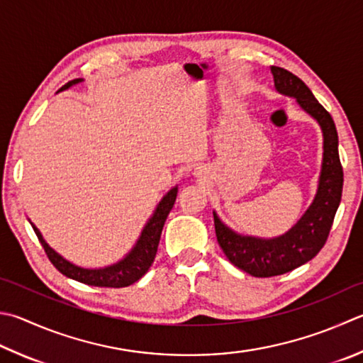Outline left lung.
<instances>
[{
	"label": "left lung",
	"mask_w": 363,
	"mask_h": 363,
	"mask_svg": "<svg viewBox=\"0 0 363 363\" xmlns=\"http://www.w3.org/2000/svg\"><path fill=\"white\" fill-rule=\"evenodd\" d=\"M272 74L277 90L296 98L300 107L316 118L323 128L324 158L316 197L300 221L284 235L272 240L242 237L225 228L216 213H213L216 238L225 257L230 264L257 278L283 275L311 261L329 238L343 193V167L338 155V134L330 113L319 104L310 88L297 75L278 66H272Z\"/></svg>",
	"instance_id": "left-lung-1"
}]
</instances>
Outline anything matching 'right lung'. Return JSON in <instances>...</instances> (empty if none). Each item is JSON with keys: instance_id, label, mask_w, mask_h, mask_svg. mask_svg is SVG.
Here are the masks:
<instances>
[{"instance_id": "obj_1", "label": "right lung", "mask_w": 363, "mask_h": 363, "mask_svg": "<svg viewBox=\"0 0 363 363\" xmlns=\"http://www.w3.org/2000/svg\"><path fill=\"white\" fill-rule=\"evenodd\" d=\"M79 82H82V79H74L71 82H67V84L61 86L58 91L66 90V88L79 84ZM175 197L177 188L170 189L169 193L162 197V201L160 202L158 207H156L153 216L150 218V221L147 223L145 229L142 230V235L139 238V242L135 243L134 250L129 252L123 261L111 267H106V269L88 270L66 261V259L61 257L58 252H55L50 246L45 243L43 235H40V232L36 229V225H31L34 232H36V235L40 245H43L49 261L55 265V269L63 273L65 277L72 278L75 281L88 286H98V288H126V286H131L133 283H135L138 279L145 275L150 265L153 264L156 251H158L164 223H166L167 215L174 207Z\"/></svg>"}]
</instances>
